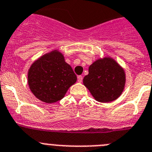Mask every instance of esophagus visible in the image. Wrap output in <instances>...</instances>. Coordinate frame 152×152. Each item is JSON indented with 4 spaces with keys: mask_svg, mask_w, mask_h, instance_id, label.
I'll use <instances>...</instances> for the list:
<instances>
[{
    "mask_svg": "<svg viewBox=\"0 0 152 152\" xmlns=\"http://www.w3.org/2000/svg\"><path fill=\"white\" fill-rule=\"evenodd\" d=\"M83 76H78V82L79 83H82L83 82Z\"/></svg>",
    "mask_w": 152,
    "mask_h": 152,
    "instance_id": "esophagus-1",
    "label": "esophagus"
}]
</instances>
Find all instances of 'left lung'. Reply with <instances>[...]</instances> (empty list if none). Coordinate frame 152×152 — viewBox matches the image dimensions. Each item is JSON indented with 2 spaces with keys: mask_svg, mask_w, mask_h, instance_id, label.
<instances>
[{
  "mask_svg": "<svg viewBox=\"0 0 152 152\" xmlns=\"http://www.w3.org/2000/svg\"><path fill=\"white\" fill-rule=\"evenodd\" d=\"M125 83L122 68L111 58L98 60L89 67L83 84L100 102L114 101L122 94Z\"/></svg>",
  "mask_w": 152,
  "mask_h": 152,
  "instance_id": "obj_1",
  "label": "left lung"
}]
</instances>
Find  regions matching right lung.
Listing matches in <instances>:
<instances>
[{"instance_id": "obj_1", "label": "right lung", "mask_w": 152, "mask_h": 152, "mask_svg": "<svg viewBox=\"0 0 152 152\" xmlns=\"http://www.w3.org/2000/svg\"><path fill=\"white\" fill-rule=\"evenodd\" d=\"M76 80L72 67L56 50L34 62L28 72L30 90L37 98L47 103L62 99Z\"/></svg>"}]
</instances>
